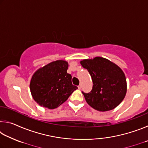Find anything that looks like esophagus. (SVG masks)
<instances>
[{
	"label": "esophagus",
	"mask_w": 148,
	"mask_h": 148,
	"mask_svg": "<svg viewBox=\"0 0 148 148\" xmlns=\"http://www.w3.org/2000/svg\"><path fill=\"white\" fill-rule=\"evenodd\" d=\"M77 87H78V89H82V85L81 84H79L78 86H77Z\"/></svg>",
	"instance_id": "obj_1"
}]
</instances>
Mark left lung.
<instances>
[{
	"instance_id": "left-lung-1",
	"label": "left lung",
	"mask_w": 148,
	"mask_h": 148,
	"mask_svg": "<svg viewBox=\"0 0 148 148\" xmlns=\"http://www.w3.org/2000/svg\"><path fill=\"white\" fill-rule=\"evenodd\" d=\"M92 81L89 92L82 93L92 108L101 112L113 110L121 103L127 92V82L122 70L106 59L97 57L80 62Z\"/></svg>"
}]
</instances>
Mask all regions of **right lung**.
<instances>
[{"mask_svg":"<svg viewBox=\"0 0 148 148\" xmlns=\"http://www.w3.org/2000/svg\"><path fill=\"white\" fill-rule=\"evenodd\" d=\"M64 61L50 62L38 70L32 77L30 89L35 101L46 108L54 109L68 99L77 87L72 84Z\"/></svg>","mask_w":148,"mask_h":148,"instance_id":"add662e5","label":"right lung"}]
</instances>
